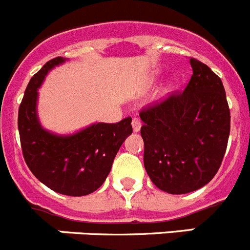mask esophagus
I'll return each instance as SVG.
<instances>
[{"instance_id":"esophagus-1","label":"esophagus","mask_w":250,"mask_h":250,"mask_svg":"<svg viewBox=\"0 0 250 250\" xmlns=\"http://www.w3.org/2000/svg\"><path fill=\"white\" fill-rule=\"evenodd\" d=\"M132 127H133V130H134L135 133L139 132L140 128H142V121H140L139 118H133V120H132Z\"/></svg>"}]
</instances>
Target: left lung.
<instances>
[{
  "label": "left lung",
  "mask_w": 250,
  "mask_h": 250,
  "mask_svg": "<svg viewBox=\"0 0 250 250\" xmlns=\"http://www.w3.org/2000/svg\"><path fill=\"white\" fill-rule=\"evenodd\" d=\"M183 91L145 106L144 166L152 183L169 194L194 192L209 183L221 166L231 116L222 82L199 60Z\"/></svg>",
  "instance_id": "obj_1"
}]
</instances>
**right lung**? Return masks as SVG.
Wrapping results in <instances>:
<instances>
[{"instance_id":"right-lung-1","label":"right lung","mask_w":250,"mask_h":250,"mask_svg":"<svg viewBox=\"0 0 250 250\" xmlns=\"http://www.w3.org/2000/svg\"><path fill=\"white\" fill-rule=\"evenodd\" d=\"M63 57L46 62L31 77L18 111L21 151L34 176L60 194L82 197L95 192L108 176L116 154L132 134V118L94 123L72 135H57L41 127L36 113L38 89Z\"/></svg>"}]
</instances>
